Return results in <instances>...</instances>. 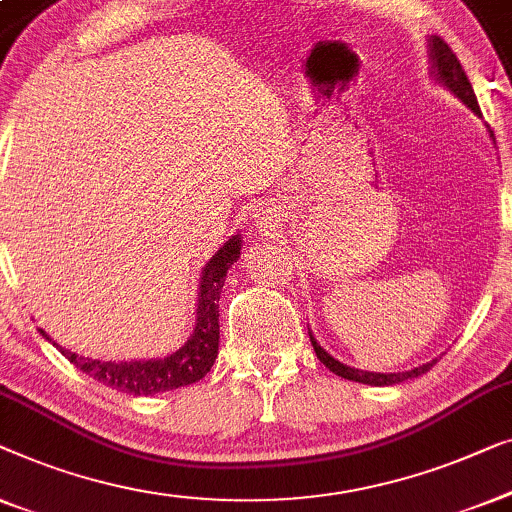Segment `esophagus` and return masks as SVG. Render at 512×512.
I'll list each match as a JSON object with an SVG mask.
<instances>
[{"label":"esophagus","instance_id":"obj_1","mask_svg":"<svg viewBox=\"0 0 512 512\" xmlns=\"http://www.w3.org/2000/svg\"><path fill=\"white\" fill-rule=\"evenodd\" d=\"M259 227H271V215H266V213H259Z\"/></svg>","mask_w":512,"mask_h":512}]
</instances>
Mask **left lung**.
Instances as JSON below:
<instances>
[{"instance_id": "obj_1", "label": "left lung", "mask_w": 512, "mask_h": 512, "mask_svg": "<svg viewBox=\"0 0 512 512\" xmlns=\"http://www.w3.org/2000/svg\"><path fill=\"white\" fill-rule=\"evenodd\" d=\"M429 60H431V74L438 83H443L445 88L455 92V95L462 99V102L469 106V109L480 115V106H478V99H475V92L469 83V76H466V71L462 69V64H459L457 55L452 53V48L445 43L441 37H431L429 39ZM308 336H311V343H313V350L315 355L322 364L327 366L331 373H336V376H341L345 380H355V383H364V385H397L403 383V380L408 378H417L422 376V373H427L431 366L436 364L434 362H427L422 366H417V369H410V371H403V373H371V371H359V369H352V366H345L338 362L329 355V352L322 348V345L315 341L311 329H308Z\"/></svg>"}]
</instances>
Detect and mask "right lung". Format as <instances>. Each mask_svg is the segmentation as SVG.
<instances>
[{
  "label": "right lung",
  "mask_w": 512,
  "mask_h": 512,
  "mask_svg": "<svg viewBox=\"0 0 512 512\" xmlns=\"http://www.w3.org/2000/svg\"><path fill=\"white\" fill-rule=\"evenodd\" d=\"M241 255L239 234L232 236L218 253H215L201 271L199 294H197V325L181 350L164 359H146V362H99V359L81 357L76 352L60 348L64 357L69 359L76 369L88 373L97 383H104L113 390L134 394V397H148V394L178 390V387L197 383L211 371V366L218 357L220 343V325H218V301L225 276L236 259ZM41 336L48 338L43 329ZM50 341V338H48Z\"/></svg>",
  "instance_id": "add662e5"
}]
</instances>
